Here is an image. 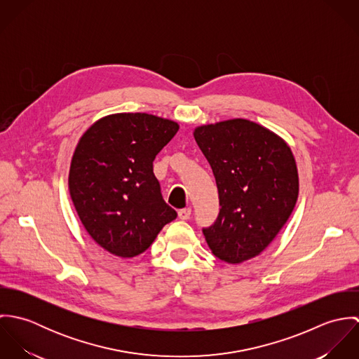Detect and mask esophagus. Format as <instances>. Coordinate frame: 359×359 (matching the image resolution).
Segmentation results:
<instances>
[{"mask_svg":"<svg viewBox=\"0 0 359 359\" xmlns=\"http://www.w3.org/2000/svg\"><path fill=\"white\" fill-rule=\"evenodd\" d=\"M191 214H192V208L191 207H187V208H181L178 211V217L181 219H189L191 218Z\"/></svg>","mask_w":359,"mask_h":359,"instance_id":"obj_1","label":"esophagus"}]
</instances>
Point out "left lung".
I'll list each match as a JSON object with an SVG mask.
<instances>
[{"mask_svg": "<svg viewBox=\"0 0 359 359\" xmlns=\"http://www.w3.org/2000/svg\"><path fill=\"white\" fill-rule=\"evenodd\" d=\"M194 135L212 168L221 205L214 224L203 228L208 248L231 264L258 256L297 202L299 174L290 148L245 118L202 126Z\"/></svg>", "mask_w": 359, "mask_h": 359, "instance_id": "1", "label": "left lung"}]
</instances>
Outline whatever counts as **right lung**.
<instances>
[{"label":"right lung","mask_w":359,"mask_h":359,"mask_svg":"<svg viewBox=\"0 0 359 359\" xmlns=\"http://www.w3.org/2000/svg\"><path fill=\"white\" fill-rule=\"evenodd\" d=\"M178 124L147 113L106 116L81 137L69 191L91 238L118 257L144 253L177 211L161 196L154 160Z\"/></svg>","instance_id":"add662e5"}]
</instances>
